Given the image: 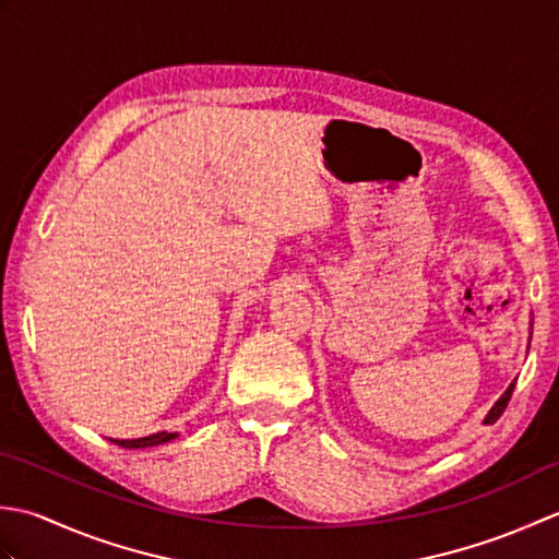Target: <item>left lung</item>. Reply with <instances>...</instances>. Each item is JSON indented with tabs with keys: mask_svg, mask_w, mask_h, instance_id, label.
Returning <instances> with one entry per match:
<instances>
[{
	"mask_svg": "<svg viewBox=\"0 0 559 559\" xmlns=\"http://www.w3.org/2000/svg\"><path fill=\"white\" fill-rule=\"evenodd\" d=\"M531 326H533V322H531ZM514 384H516V382H512V384H509V386H507V391H504V394H502L500 399H497V401H495V406H492V408L488 411V415H485V420H483L485 425H492V423H495L497 418H500V415L504 413V408H507V403H509V399H512V391H514Z\"/></svg>",
	"mask_w": 559,
	"mask_h": 559,
	"instance_id": "left-lung-1",
	"label": "left lung"
}]
</instances>
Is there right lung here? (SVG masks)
Here are the masks:
<instances>
[{
  "label": "right lung",
  "instance_id": "1",
  "mask_svg": "<svg viewBox=\"0 0 559 559\" xmlns=\"http://www.w3.org/2000/svg\"><path fill=\"white\" fill-rule=\"evenodd\" d=\"M177 432H156V435H148V437H136V439H110V442H115L117 447H124V449H146V447H158V444H165L170 442V439H175Z\"/></svg>",
  "mask_w": 559,
  "mask_h": 559
}]
</instances>
